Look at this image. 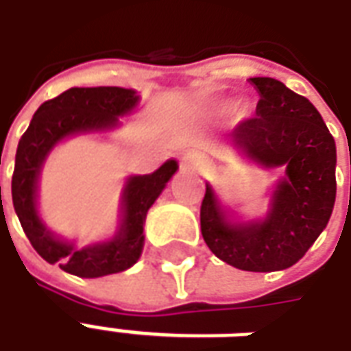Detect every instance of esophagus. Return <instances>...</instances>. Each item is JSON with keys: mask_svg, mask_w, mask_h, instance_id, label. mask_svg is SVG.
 I'll use <instances>...</instances> for the list:
<instances>
[{"mask_svg": "<svg viewBox=\"0 0 351 351\" xmlns=\"http://www.w3.org/2000/svg\"><path fill=\"white\" fill-rule=\"evenodd\" d=\"M182 169H201L205 165V156L199 152H186L180 161Z\"/></svg>", "mask_w": 351, "mask_h": 351, "instance_id": "34e87169", "label": "esophagus"}]
</instances>
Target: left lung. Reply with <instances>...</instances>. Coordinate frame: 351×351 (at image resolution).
I'll use <instances>...</instances> for the list:
<instances>
[{
	"instance_id": "8db88e82",
	"label": "left lung",
	"mask_w": 351,
	"mask_h": 351,
	"mask_svg": "<svg viewBox=\"0 0 351 351\" xmlns=\"http://www.w3.org/2000/svg\"><path fill=\"white\" fill-rule=\"evenodd\" d=\"M256 116L231 131V145L263 167H286L263 220L233 223L206 184L201 233L216 258L241 271L271 272L295 265L331 218L337 195V146L306 97L280 80L254 77Z\"/></svg>"
}]
</instances>
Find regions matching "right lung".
<instances>
[{
  "mask_svg": "<svg viewBox=\"0 0 351 351\" xmlns=\"http://www.w3.org/2000/svg\"><path fill=\"white\" fill-rule=\"evenodd\" d=\"M137 103L135 90L118 86L69 88L37 108L16 148L11 190L20 226L45 261L60 263L62 271L80 278H99L137 263L145 246L143 226L146 213L176 173L178 163L169 160L152 175L130 176L122 193V221L118 233L107 243L92 244L82 250L52 235L39 218V173L50 150L62 138L110 130L118 125V116L131 112Z\"/></svg>",
  "mask_w": 351,
  "mask_h": 351,
  "instance_id": "right-lung-1",
  "label": "right lung"
}]
</instances>
